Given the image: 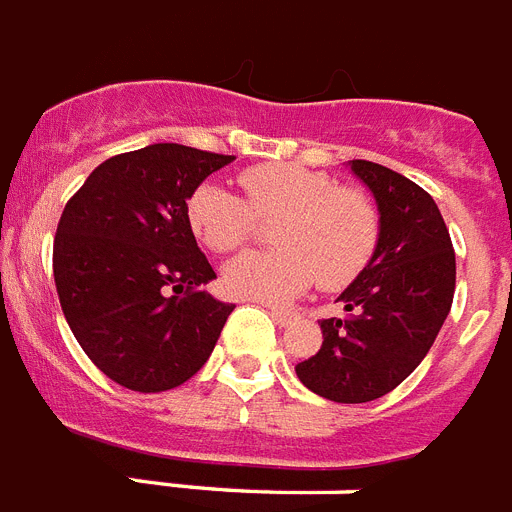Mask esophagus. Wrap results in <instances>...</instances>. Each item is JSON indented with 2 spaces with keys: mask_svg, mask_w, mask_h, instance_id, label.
Wrapping results in <instances>:
<instances>
[{
  "mask_svg": "<svg viewBox=\"0 0 512 512\" xmlns=\"http://www.w3.org/2000/svg\"><path fill=\"white\" fill-rule=\"evenodd\" d=\"M269 313H272V318L279 323V326H292V323H298V318H300L298 310L272 308V310H269Z\"/></svg>",
  "mask_w": 512,
  "mask_h": 512,
  "instance_id": "esophagus-1",
  "label": "esophagus"
}]
</instances>
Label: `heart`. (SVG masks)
<instances>
[{"instance_id": "obj_1", "label": "heart", "mask_w": 512, "mask_h": 512, "mask_svg": "<svg viewBox=\"0 0 512 512\" xmlns=\"http://www.w3.org/2000/svg\"><path fill=\"white\" fill-rule=\"evenodd\" d=\"M243 199L204 183L186 204V220L214 253L238 251L256 233V220H277L269 253H243L225 266L227 290L282 303L316 279L326 290L349 285L370 264L381 217L373 199L339 186L329 173L290 163H264L238 176Z\"/></svg>"}]
</instances>
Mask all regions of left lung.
<instances>
[{"label": "left lung", "instance_id": "left-lung-1", "mask_svg": "<svg viewBox=\"0 0 512 512\" xmlns=\"http://www.w3.org/2000/svg\"><path fill=\"white\" fill-rule=\"evenodd\" d=\"M352 170L378 202V246L339 295L347 316L323 318L321 349L295 365L303 386L339 404L381 399L409 378L456 292V253L432 196L370 160H352Z\"/></svg>", "mask_w": 512, "mask_h": 512}]
</instances>
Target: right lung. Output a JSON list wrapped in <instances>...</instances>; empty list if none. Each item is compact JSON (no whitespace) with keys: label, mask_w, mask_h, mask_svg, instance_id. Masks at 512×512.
Here are the masks:
<instances>
[{"label":"right lung","mask_w":512,"mask_h":512,"mask_svg":"<svg viewBox=\"0 0 512 512\" xmlns=\"http://www.w3.org/2000/svg\"><path fill=\"white\" fill-rule=\"evenodd\" d=\"M160 142L116 155L87 176L61 212L54 282L74 339L98 370L131 391L157 393L202 370L235 305L214 300V279L186 202L233 163Z\"/></svg>","instance_id":"obj_1"}]
</instances>
